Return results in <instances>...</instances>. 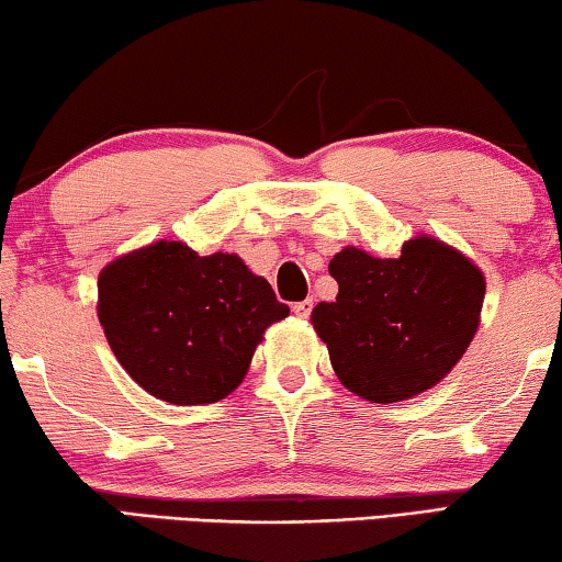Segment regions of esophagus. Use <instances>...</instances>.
I'll use <instances>...</instances> for the list:
<instances>
[{
    "instance_id": "1",
    "label": "esophagus",
    "mask_w": 562,
    "mask_h": 562,
    "mask_svg": "<svg viewBox=\"0 0 562 562\" xmlns=\"http://www.w3.org/2000/svg\"><path fill=\"white\" fill-rule=\"evenodd\" d=\"M291 308H294V314H296V316H301V319H306V316L312 314V308H314V301H312V299L296 301V304L291 306Z\"/></svg>"
}]
</instances>
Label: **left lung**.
<instances>
[{"mask_svg":"<svg viewBox=\"0 0 562 562\" xmlns=\"http://www.w3.org/2000/svg\"><path fill=\"white\" fill-rule=\"evenodd\" d=\"M335 301L312 324L349 393L401 403L438 385L474 339L486 294L482 268L449 243L420 233L397 258L357 246L329 261Z\"/></svg>","mask_w":562,"mask_h":562,"instance_id":"left-lung-1","label":"left lung"}]
</instances>
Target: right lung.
I'll list each match as a JSON object with an SVG mask.
<instances>
[{
	"instance_id": "1",
	"label": "right lung",
	"mask_w": 562,
	"mask_h": 562,
	"mask_svg": "<svg viewBox=\"0 0 562 562\" xmlns=\"http://www.w3.org/2000/svg\"><path fill=\"white\" fill-rule=\"evenodd\" d=\"M95 312L136 385L157 401L202 405L240 385L266 329L286 319L289 306L240 256L154 240L103 266Z\"/></svg>"
}]
</instances>
